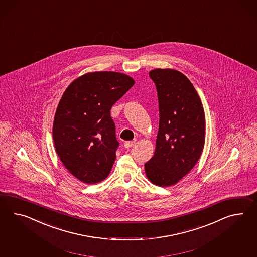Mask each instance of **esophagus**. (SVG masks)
<instances>
[{"instance_id": "1", "label": "esophagus", "mask_w": 257, "mask_h": 257, "mask_svg": "<svg viewBox=\"0 0 257 257\" xmlns=\"http://www.w3.org/2000/svg\"><path fill=\"white\" fill-rule=\"evenodd\" d=\"M134 145H135V141H128V142L124 143V147L126 149H130Z\"/></svg>"}]
</instances>
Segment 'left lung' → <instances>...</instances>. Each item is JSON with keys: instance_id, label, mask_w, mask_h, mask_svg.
Returning <instances> with one entry per match:
<instances>
[{"instance_id": "8db88e82", "label": "left lung", "mask_w": 257, "mask_h": 257, "mask_svg": "<svg viewBox=\"0 0 257 257\" xmlns=\"http://www.w3.org/2000/svg\"><path fill=\"white\" fill-rule=\"evenodd\" d=\"M160 121L154 155L145 163L148 179L159 187L174 186L199 161L205 143V115L193 84L182 72L155 69Z\"/></svg>"}]
</instances>
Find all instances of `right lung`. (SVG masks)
Returning a JSON list of instances; mask_svg holds the SVG:
<instances>
[{
	"label": "right lung",
	"instance_id": "1",
	"mask_svg": "<svg viewBox=\"0 0 257 257\" xmlns=\"http://www.w3.org/2000/svg\"><path fill=\"white\" fill-rule=\"evenodd\" d=\"M134 84L123 73L95 71L80 76L64 92L53 139L64 166L80 181L96 184L109 175L119 147L110 109Z\"/></svg>",
	"mask_w": 257,
	"mask_h": 257
}]
</instances>
